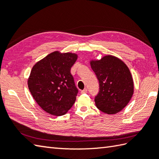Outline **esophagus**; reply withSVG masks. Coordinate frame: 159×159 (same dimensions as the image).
<instances>
[{"label": "esophagus", "mask_w": 159, "mask_h": 159, "mask_svg": "<svg viewBox=\"0 0 159 159\" xmlns=\"http://www.w3.org/2000/svg\"><path fill=\"white\" fill-rule=\"evenodd\" d=\"M87 89H84L82 91H81V93L82 94H84V93H87Z\"/></svg>", "instance_id": "esophagus-1"}]
</instances>
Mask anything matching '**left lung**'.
I'll return each mask as SVG.
<instances>
[{"mask_svg":"<svg viewBox=\"0 0 159 159\" xmlns=\"http://www.w3.org/2000/svg\"><path fill=\"white\" fill-rule=\"evenodd\" d=\"M90 64L100 86L95 97L98 109L107 114L120 111L134 93V82L129 69L121 59L112 55L92 60Z\"/></svg>","mask_w":159,"mask_h":159,"instance_id":"obj_1","label":"left lung"}]
</instances>
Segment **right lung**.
<instances>
[{"instance_id": "1", "label": "right lung", "mask_w": 159, "mask_h": 159, "mask_svg": "<svg viewBox=\"0 0 159 159\" xmlns=\"http://www.w3.org/2000/svg\"><path fill=\"white\" fill-rule=\"evenodd\" d=\"M77 59L75 53L55 51L32 67L29 90L41 109L50 114L64 115L75 102L78 89L70 69Z\"/></svg>"}]
</instances>
